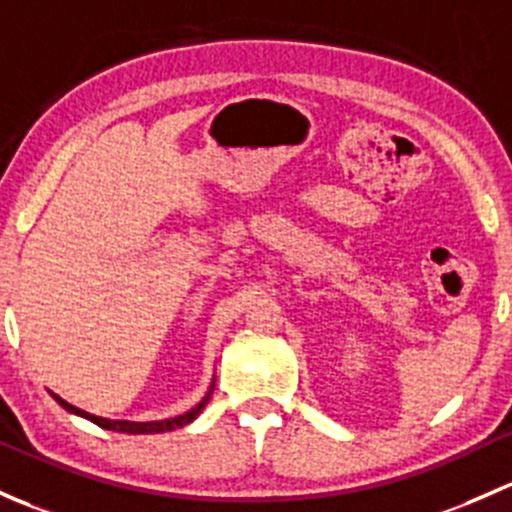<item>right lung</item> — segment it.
Returning a JSON list of instances; mask_svg holds the SVG:
<instances>
[{
    "label": "right lung",
    "mask_w": 512,
    "mask_h": 512,
    "mask_svg": "<svg viewBox=\"0 0 512 512\" xmlns=\"http://www.w3.org/2000/svg\"><path fill=\"white\" fill-rule=\"evenodd\" d=\"M211 392H208V395L203 397V400L198 402V405L193 407L191 412L179 414V417H171V419H161V422H125V419H115V422H112V419H102V417H95V414H88V412L78 410V407L68 405V402L61 400V397H58V395H53V397H56V402L63 407V410H68V412H73V414H80V417L90 419V422H93V424H98V427H102V429H110V432L161 434V432H171V429H179V427H186V424H191L193 419H196L198 414H201L203 407H206V402H208V397H211Z\"/></svg>",
    "instance_id": "1"
}]
</instances>
